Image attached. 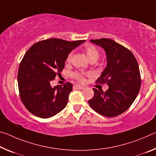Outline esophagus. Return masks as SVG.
Returning a JSON list of instances; mask_svg holds the SVG:
<instances>
[{"label":"esophagus","instance_id":"34e87169","mask_svg":"<svg viewBox=\"0 0 156 156\" xmlns=\"http://www.w3.org/2000/svg\"><path fill=\"white\" fill-rule=\"evenodd\" d=\"M74 87L78 89V90H83L85 87H83V86H81V85H76L74 86Z\"/></svg>","mask_w":156,"mask_h":156}]
</instances>
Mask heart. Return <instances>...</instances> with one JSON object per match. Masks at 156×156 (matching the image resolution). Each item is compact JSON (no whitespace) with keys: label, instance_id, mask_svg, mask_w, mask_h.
I'll list each match as a JSON object with an SVG mask.
<instances>
[{"label":"heart","instance_id":"1","mask_svg":"<svg viewBox=\"0 0 156 156\" xmlns=\"http://www.w3.org/2000/svg\"><path fill=\"white\" fill-rule=\"evenodd\" d=\"M85 52L87 55V58L90 59V60L94 61L96 62L98 60V58L100 56V52L98 51V49L93 45H87L85 47ZM72 55L73 53L72 52L69 53L68 55L66 56V62H70L72 60ZM88 75L87 73H84L82 72H75L73 73V78L76 80H78L79 82L83 83L85 81V76Z\"/></svg>","mask_w":156,"mask_h":156}]
</instances>
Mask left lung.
I'll return each mask as SVG.
<instances>
[{
  "mask_svg": "<svg viewBox=\"0 0 156 156\" xmlns=\"http://www.w3.org/2000/svg\"><path fill=\"white\" fill-rule=\"evenodd\" d=\"M107 55V66L96 83L109 86L103 92L93 88L94 95L89 105L100 115L114 117L126 111L134 102L141 87L139 65L129 49L110 39H91Z\"/></svg>",
  "mask_w": 156,
  "mask_h": 156,
  "instance_id": "left-lung-1",
  "label": "left lung"
}]
</instances>
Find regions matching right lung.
I'll list each match as a JSON object with an SVG mask.
<instances>
[{"instance_id":"right-lung-1","label":"right lung","mask_w":156,"mask_h":156,"mask_svg":"<svg viewBox=\"0 0 156 156\" xmlns=\"http://www.w3.org/2000/svg\"><path fill=\"white\" fill-rule=\"evenodd\" d=\"M84 41L48 39L34 44L27 51L17 79L21 100L30 112L47 119L66 107L72 84L67 82L53 87L51 83L62 71L68 54Z\"/></svg>"}]
</instances>
